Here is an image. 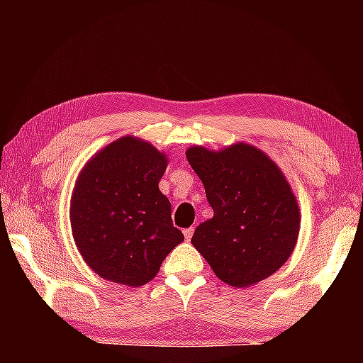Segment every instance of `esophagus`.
I'll use <instances>...</instances> for the list:
<instances>
[{
  "label": "esophagus",
  "mask_w": 363,
  "mask_h": 363,
  "mask_svg": "<svg viewBox=\"0 0 363 363\" xmlns=\"http://www.w3.org/2000/svg\"><path fill=\"white\" fill-rule=\"evenodd\" d=\"M192 233H194V227H189V229L184 230V237H186L187 242H190V238H192Z\"/></svg>",
  "instance_id": "34e87169"
}]
</instances>
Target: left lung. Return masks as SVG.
I'll use <instances>...</instances> for the list:
<instances>
[{
	"mask_svg": "<svg viewBox=\"0 0 363 363\" xmlns=\"http://www.w3.org/2000/svg\"><path fill=\"white\" fill-rule=\"evenodd\" d=\"M186 157L214 213L192 237L213 272L237 288L277 272L296 247L301 225L296 196L280 168L245 143L218 152L194 145Z\"/></svg>",
	"mask_w": 363,
	"mask_h": 363,
	"instance_id": "1",
	"label": "left lung"
}]
</instances>
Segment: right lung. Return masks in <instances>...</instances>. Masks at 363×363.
I'll return each instance as SVG.
<instances>
[{"mask_svg":"<svg viewBox=\"0 0 363 363\" xmlns=\"http://www.w3.org/2000/svg\"><path fill=\"white\" fill-rule=\"evenodd\" d=\"M168 158L133 136L104 147L84 164L70 200L73 240L84 262L123 286H143L184 240L158 189Z\"/></svg>","mask_w":363,"mask_h":363,"instance_id":"1","label":"right lung"}]
</instances>
